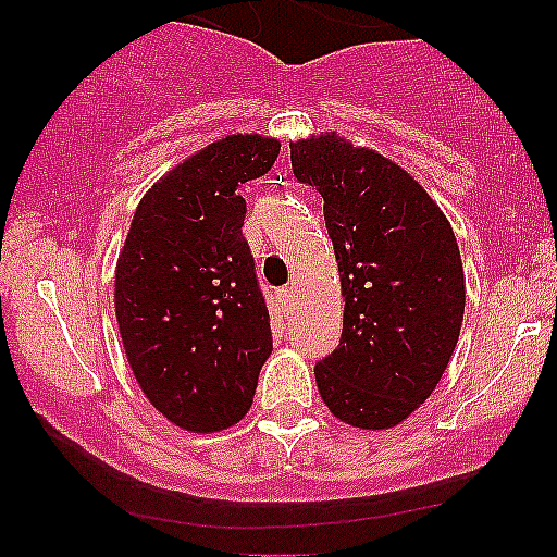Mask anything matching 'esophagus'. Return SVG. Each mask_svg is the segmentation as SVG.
I'll use <instances>...</instances> for the list:
<instances>
[{"instance_id":"1","label":"esophagus","mask_w":557,"mask_h":557,"mask_svg":"<svg viewBox=\"0 0 557 557\" xmlns=\"http://www.w3.org/2000/svg\"><path fill=\"white\" fill-rule=\"evenodd\" d=\"M277 298H280V304H283V306H290L293 300H296V287H293V285L283 287V290L277 293Z\"/></svg>"}]
</instances>
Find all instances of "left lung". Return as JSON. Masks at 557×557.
<instances>
[{
    "mask_svg": "<svg viewBox=\"0 0 557 557\" xmlns=\"http://www.w3.org/2000/svg\"><path fill=\"white\" fill-rule=\"evenodd\" d=\"M290 164L324 198L345 298L341 345L314 367L319 395L345 424L389 430L430 398L456 350V235L406 170L335 133L290 144Z\"/></svg>",
    "mask_w": 557,
    "mask_h": 557,
    "instance_id": "1",
    "label": "left lung"
}]
</instances>
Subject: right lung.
<instances>
[{"label":"right lung","mask_w":557,"mask_h":557,"mask_svg":"<svg viewBox=\"0 0 557 557\" xmlns=\"http://www.w3.org/2000/svg\"><path fill=\"white\" fill-rule=\"evenodd\" d=\"M280 140L225 136L140 198L114 272L127 363L151 406L188 432L246 417L272 354L243 183L272 170Z\"/></svg>","instance_id":"add662e5"}]
</instances>
